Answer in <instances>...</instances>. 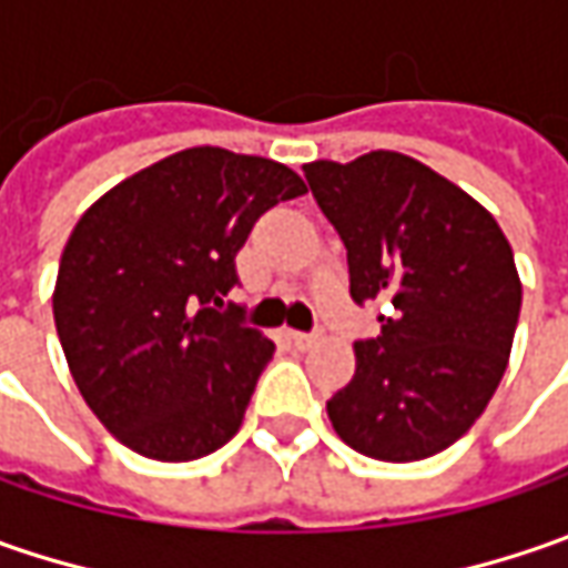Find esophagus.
<instances>
[{
    "label": "esophagus",
    "instance_id": "obj_1",
    "mask_svg": "<svg viewBox=\"0 0 568 568\" xmlns=\"http://www.w3.org/2000/svg\"><path fill=\"white\" fill-rule=\"evenodd\" d=\"M291 338H294L296 351H310V347H316L318 344V335H303V332H294Z\"/></svg>",
    "mask_w": 568,
    "mask_h": 568
}]
</instances>
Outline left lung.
Instances as JSON below:
<instances>
[{
	"mask_svg": "<svg viewBox=\"0 0 568 568\" xmlns=\"http://www.w3.org/2000/svg\"><path fill=\"white\" fill-rule=\"evenodd\" d=\"M347 250L354 303L382 300L354 379L328 402L341 439L379 462H420L468 433L513 354L521 277L496 217L398 151L303 164Z\"/></svg>",
	"mask_w": 568,
	"mask_h": 568,
	"instance_id": "1",
	"label": "left lung"
}]
</instances>
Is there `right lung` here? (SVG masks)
Masks as SVG:
<instances>
[{
	"label": "right lung",
	"instance_id": "1",
	"mask_svg": "<svg viewBox=\"0 0 568 568\" xmlns=\"http://www.w3.org/2000/svg\"><path fill=\"white\" fill-rule=\"evenodd\" d=\"M291 166L186 148L78 217L53 287L81 398L122 446L195 462L236 436L274 341L221 313L252 224L303 195Z\"/></svg>",
	"mask_w": 568,
	"mask_h": 568
}]
</instances>
